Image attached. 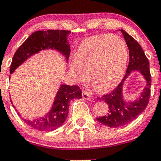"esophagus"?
Returning a JSON list of instances; mask_svg holds the SVG:
<instances>
[{"instance_id":"1","label":"esophagus","mask_w":161,"mask_h":161,"mask_svg":"<svg viewBox=\"0 0 161 161\" xmlns=\"http://www.w3.org/2000/svg\"><path fill=\"white\" fill-rule=\"evenodd\" d=\"M82 97L84 99L89 100L90 98H91V95H90V94L88 93V92L85 91V90L82 89Z\"/></svg>"}]
</instances>
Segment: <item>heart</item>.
Instances as JSON below:
<instances>
[{"mask_svg": "<svg viewBox=\"0 0 161 161\" xmlns=\"http://www.w3.org/2000/svg\"><path fill=\"white\" fill-rule=\"evenodd\" d=\"M128 49L123 40L112 34L95 36L79 44L70 69L77 80L90 77L100 92L111 90L119 84L125 73Z\"/></svg>", "mask_w": 161, "mask_h": 161, "instance_id": "heart-1", "label": "heart"}]
</instances>
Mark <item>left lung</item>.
Segmentation results:
<instances>
[{
	"mask_svg": "<svg viewBox=\"0 0 161 161\" xmlns=\"http://www.w3.org/2000/svg\"><path fill=\"white\" fill-rule=\"evenodd\" d=\"M124 37L129 53V63L125 76L114 90L101 97L102 101L108 104V111L106 115L97 118L101 124L117 128L133 121L147 108L151 95V78L149 62L145 56L141 45L124 30L121 29ZM133 70H138L142 73L146 80V86L140 96V98L132 103H127L122 97L123 82ZM101 100V98H99Z\"/></svg>",
	"mask_w": 161,
	"mask_h": 161,
	"instance_id": "1",
	"label": "left lung"
}]
</instances>
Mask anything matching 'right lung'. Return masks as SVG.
Segmentation results:
<instances>
[{
  "instance_id": "obj_1",
  "label": "right lung",
  "mask_w": 161,
  "mask_h": 161,
  "mask_svg": "<svg viewBox=\"0 0 161 161\" xmlns=\"http://www.w3.org/2000/svg\"><path fill=\"white\" fill-rule=\"evenodd\" d=\"M70 32V31L67 30L51 29L47 31H36L32 33L14 53L10 65V74L29 57L42 50H57L64 55L66 60H68L70 46L67 42V37ZM82 97V91L78 86L62 85L57 92L52 108L47 115L34 120H23L29 126L38 131L49 132L55 130L61 126L65 122L69 111L70 101ZM10 101L12 103L11 100ZM18 114L20 116L19 114Z\"/></svg>"
}]
</instances>
